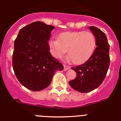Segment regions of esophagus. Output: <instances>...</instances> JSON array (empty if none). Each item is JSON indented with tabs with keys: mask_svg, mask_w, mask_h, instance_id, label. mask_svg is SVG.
I'll return each mask as SVG.
<instances>
[{
	"mask_svg": "<svg viewBox=\"0 0 121 121\" xmlns=\"http://www.w3.org/2000/svg\"><path fill=\"white\" fill-rule=\"evenodd\" d=\"M70 68V66H66V65H64V71L67 70L69 69Z\"/></svg>",
	"mask_w": 121,
	"mask_h": 121,
	"instance_id": "1",
	"label": "esophagus"
}]
</instances>
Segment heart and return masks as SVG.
I'll return each mask as SVG.
<instances>
[{
  "instance_id": "heart-1",
  "label": "heart",
  "mask_w": 121,
  "mask_h": 121,
  "mask_svg": "<svg viewBox=\"0 0 121 121\" xmlns=\"http://www.w3.org/2000/svg\"><path fill=\"white\" fill-rule=\"evenodd\" d=\"M97 45L95 36L90 31H66L58 36V40L51 39L49 47L52 55L63 58L68 51V56L74 64H80L92 56Z\"/></svg>"
}]
</instances>
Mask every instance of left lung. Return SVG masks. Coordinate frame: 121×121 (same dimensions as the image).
<instances>
[{"mask_svg":"<svg viewBox=\"0 0 121 121\" xmlns=\"http://www.w3.org/2000/svg\"><path fill=\"white\" fill-rule=\"evenodd\" d=\"M95 36L97 47L93 54L83 64L72 69L76 77L69 82L71 87L81 92H88L99 87L104 79L110 64L109 46L104 33L94 26L89 27Z\"/></svg>","mask_w":121,"mask_h":121,"instance_id":"left-lung-1","label":"left lung"}]
</instances>
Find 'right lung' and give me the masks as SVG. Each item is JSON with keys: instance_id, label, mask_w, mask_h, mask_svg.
Returning <instances> with one entry per match:
<instances>
[{"instance_id": "right-lung-1", "label": "right lung", "mask_w": 121, "mask_h": 121, "mask_svg": "<svg viewBox=\"0 0 121 121\" xmlns=\"http://www.w3.org/2000/svg\"><path fill=\"white\" fill-rule=\"evenodd\" d=\"M54 27L40 21L22 27L14 42L12 67L19 82L39 91L48 87L63 65L51 54L48 40Z\"/></svg>"}]
</instances>
